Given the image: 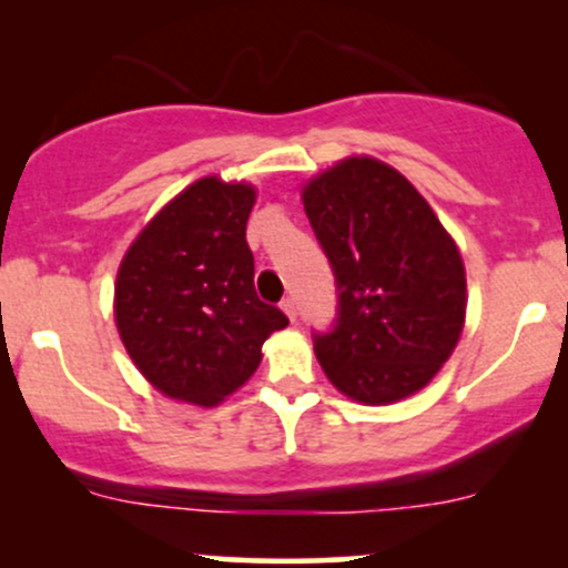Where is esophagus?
Wrapping results in <instances>:
<instances>
[{
	"instance_id": "obj_1",
	"label": "esophagus",
	"mask_w": 568,
	"mask_h": 568,
	"mask_svg": "<svg viewBox=\"0 0 568 568\" xmlns=\"http://www.w3.org/2000/svg\"><path fill=\"white\" fill-rule=\"evenodd\" d=\"M280 306H283V312L291 317V321H296V302H293L291 296H285L283 302H280Z\"/></svg>"
}]
</instances>
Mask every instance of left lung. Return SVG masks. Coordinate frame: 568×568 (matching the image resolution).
<instances>
[{
	"label": "left lung",
	"mask_w": 568,
	"mask_h": 568,
	"mask_svg": "<svg viewBox=\"0 0 568 568\" xmlns=\"http://www.w3.org/2000/svg\"><path fill=\"white\" fill-rule=\"evenodd\" d=\"M304 211L336 280V317L315 355L352 400L414 395L465 325V266L433 207L379 160L349 158L304 189Z\"/></svg>",
	"instance_id": "8db88e82"
}]
</instances>
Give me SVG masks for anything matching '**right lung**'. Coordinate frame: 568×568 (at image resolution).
<instances>
[{"instance_id": "add662e5", "label": "right lung", "mask_w": 568, "mask_h": 568, "mask_svg": "<svg viewBox=\"0 0 568 568\" xmlns=\"http://www.w3.org/2000/svg\"><path fill=\"white\" fill-rule=\"evenodd\" d=\"M256 192L200 179L122 258L114 315L128 355L160 393L216 406L251 379L262 344L288 325L253 288L245 224Z\"/></svg>"}]
</instances>
